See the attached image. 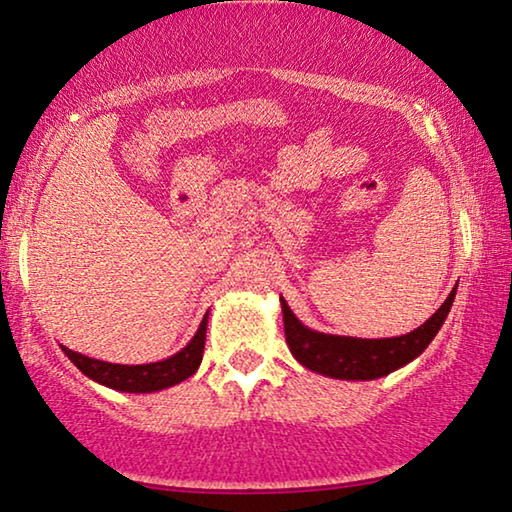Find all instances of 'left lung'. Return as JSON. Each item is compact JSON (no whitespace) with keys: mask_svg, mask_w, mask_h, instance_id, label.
I'll use <instances>...</instances> for the list:
<instances>
[{"mask_svg":"<svg viewBox=\"0 0 512 512\" xmlns=\"http://www.w3.org/2000/svg\"><path fill=\"white\" fill-rule=\"evenodd\" d=\"M453 300L455 288L446 297V302L432 313V318L414 332L396 338H350L313 332L304 327L288 309V304L281 300L283 329H286L290 352L309 371L336 377V380H375V377L389 375L396 368L405 366L407 361L419 357L428 348L439 327L444 325Z\"/></svg>","mask_w":512,"mask_h":512,"instance_id":"8db88e82","label":"left lung"}]
</instances>
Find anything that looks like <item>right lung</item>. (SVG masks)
Instances as JSON below:
<instances>
[{
  "mask_svg": "<svg viewBox=\"0 0 512 512\" xmlns=\"http://www.w3.org/2000/svg\"><path fill=\"white\" fill-rule=\"evenodd\" d=\"M206 325H208V316L203 318L199 332L194 334L192 341L187 343L178 355L164 361H155V364L121 366V364H107V361L84 357L80 352H73L68 348H64V352L86 377L105 384L109 389L128 391V393H151V391L174 387V384L183 382L196 373V368H199L203 359V345H206Z\"/></svg>",
  "mask_w": 512,
  "mask_h": 512,
  "instance_id": "right-lung-1",
  "label": "right lung"
}]
</instances>
